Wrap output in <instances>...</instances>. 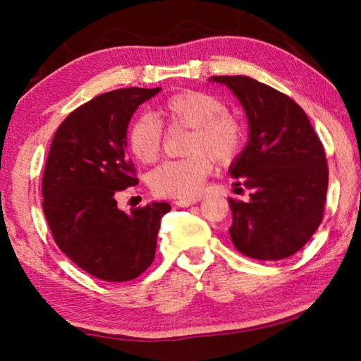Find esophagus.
<instances>
[{
    "label": "esophagus",
    "mask_w": 361,
    "mask_h": 361,
    "mask_svg": "<svg viewBox=\"0 0 361 361\" xmlns=\"http://www.w3.org/2000/svg\"><path fill=\"white\" fill-rule=\"evenodd\" d=\"M200 199H202V197H200V195H195V197H186V199H176V200H175V205H178V207H189V205L197 204Z\"/></svg>",
    "instance_id": "34e87169"
}]
</instances>
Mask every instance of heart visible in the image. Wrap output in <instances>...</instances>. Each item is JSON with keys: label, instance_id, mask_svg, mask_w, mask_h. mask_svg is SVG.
<instances>
[{"label": "heart", "instance_id": "b5f03b06", "mask_svg": "<svg viewBox=\"0 0 361 361\" xmlns=\"http://www.w3.org/2000/svg\"><path fill=\"white\" fill-rule=\"evenodd\" d=\"M157 114L170 127L191 129L188 152L189 157L167 161L152 170L151 189L164 197H189L200 191L207 175L212 172V159L202 153L207 150L216 161L234 159L243 145V127L228 114L221 100L199 90H185L175 94L159 106ZM129 146L140 162H154L162 145V126L156 116L142 114L129 129Z\"/></svg>", "mask_w": 361, "mask_h": 361}]
</instances>
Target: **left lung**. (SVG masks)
<instances>
[{"mask_svg": "<svg viewBox=\"0 0 361 361\" xmlns=\"http://www.w3.org/2000/svg\"><path fill=\"white\" fill-rule=\"evenodd\" d=\"M210 81L235 95L248 121V142L229 175L252 194L247 202L228 199L231 240L248 258H288L322 223L328 189L323 145L307 114L285 94L248 76Z\"/></svg>", "mask_w": 361, "mask_h": 361, "instance_id": "1", "label": "left lung"}]
</instances>
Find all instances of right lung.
I'll list each match as a JSON object with an SVG mask.
<instances>
[{"label":"right lung","mask_w":361,"mask_h":361,"mask_svg":"<svg viewBox=\"0 0 361 361\" xmlns=\"http://www.w3.org/2000/svg\"><path fill=\"white\" fill-rule=\"evenodd\" d=\"M161 87H127L102 94L66 116L52 138L44 175L42 210L59 248L90 276L129 282L151 266L167 202L130 213L118 195L135 186L127 157V127L137 108Z\"/></svg>","instance_id":"1"}]
</instances>
